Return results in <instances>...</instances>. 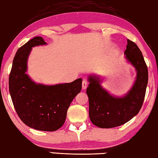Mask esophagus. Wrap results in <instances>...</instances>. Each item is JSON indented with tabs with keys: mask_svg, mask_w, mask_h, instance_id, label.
Listing matches in <instances>:
<instances>
[{
	"mask_svg": "<svg viewBox=\"0 0 158 158\" xmlns=\"http://www.w3.org/2000/svg\"><path fill=\"white\" fill-rule=\"evenodd\" d=\"M87 85H88V83H87L86 80H83V81H82V89H86L87 87Z\"/></svg>",
	"mask_w": 158,
	"mask_h": 158,
	"instance_id": "34e87169",
	"label": "esophagus"
}]
</instances>
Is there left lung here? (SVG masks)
Wrapping results in <instances>:
<instances>
[{
    "mask_svg": "<svg viewBox=\"0 0 158 158\" xmlns=\"http://www.w3.org/2000/svg\"><path fill=\"white\" fill-rule=\"evenodd\" d=\"M124 54L125 58L136 69V77L133 86L124 96L110 94L102 87L98 76L90 75L88 78L89 117L100 128H113L127 123L139 113L143 102L148 80L143 56L137 45L129 39Z\"/></svg>",
    "mask_w": 158,
    "mask_h": 158,
    "instance_id": "8db88e82",
    "label": "left lung"
}]
</instances>
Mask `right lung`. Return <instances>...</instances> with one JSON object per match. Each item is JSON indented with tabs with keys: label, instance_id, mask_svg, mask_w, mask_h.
Wrapping results in <instances>:
<instances>
[{
	"label": "right lung",
	"instance_id": "add662e5",
	"mask_svg": "<svg viewBox=\"0 0 158 158\" xmlns=\"http://www.w3.org/2000/svg\"><path fill=\"white\" fill-rule=\"evenodd\" d=\"M36 36L17 50L9 77V91L15 109L27 126L44 131H56L64 124L72 101L81 91L82 79L71 83L44 85L32 81L27 70L31 48L46 45Z\"/></svg>",
	"mask_w": 158,
	"mask_h": 158
}]
</instances>
